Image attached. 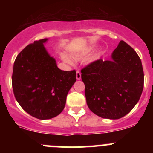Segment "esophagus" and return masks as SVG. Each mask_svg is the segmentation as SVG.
Segmentation results:
<instances>
[{
	"label": "esophagus",
	"mask_w": 153,
	"mask_h": 153,
	"mask_svg": "<svg viewBox=\"0 0 153 153\" xmlns=\"http://www.w3.org/2000/svg\"><path fill=\"white\" fill-rule=\"evenodd\" d=\"M76 78L77 80H81V72H80V71H77L76 72Z\"/></svg>",
	"instance_id": "obj_1"
}]
</instances>
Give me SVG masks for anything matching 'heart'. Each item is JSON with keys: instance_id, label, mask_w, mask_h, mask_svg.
<instances>
[{"instance_id": "b5f03b06", "label": "heart", "mask_w": 153, "mask_h": 153, "mask_svg": "<svg viewBox=\"0 0 153 153\" xmlns=\"http://www.w3.org/2000/svg\"><path fill=\"white\" fill-rule=\"evenodd\" d=\"M90 49H85V50H83L82 52H78V53H75L72 55V56H73V58H75V59H81V58H84V57L86 56V55H88V54L90 52ZM98 57H99V54H96V55H95V57H94V58L95 59H96V58H98ZM63 58V61H64V62L67 63V64H72V61H71L70 59H69V58H68L67 56H66V55H63L62 57Z\"/></svg>"}]
</instances>
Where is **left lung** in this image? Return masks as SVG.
I'll return each instance as SVG.
<instances>
[{
    "label": "left lung",
    "mask_w": 153,
    "mask_h": 153,
    "mask_svg": "<svg viewBox=\"0 0 153 153\" xmlns=\"http://www.w3.org/2000/svg\"><path fill=\"white\" fill-rule=\"evenodd\" d=\"M143 71L135 51L121 41L111 59H99L81 70L86 104L98 116L119 119L138 102L143 88Z\"/></svg>",
    "instance_id": "obj_1"
}]
</instances>
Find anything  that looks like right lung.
<instances>
[{"instance_id": "1", "label": "right lung", "mask_w": 153, "mask_h": 153, "mask_svg": "<svg viewBox=\"0 0 153 153\" xmlns=\"http://www.w3.org/2000/svg\"><path fill=\"white\" fill-rule=\"evenodd\" d=\"M48 38L34 41L17 56L12 84L20 106L32 116L47 120L59 115L67 95L76 81L75 70L64 71L48 53Z\"/></svg>"}]
</instances>
